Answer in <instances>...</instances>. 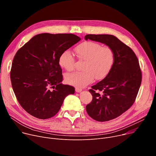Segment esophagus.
Masks as SVG:
<instances>
[{
    "label": "esophagus",
    "instance_id": "34e87169",
    "mask_svg": "<svg viewBox=\"0 0 156 156\" xmlns=\"http://www.w3.org/2000/svg\"><path fill=\"white\" fill-rule=\"evenodd\" d=\"M75 91H76V92H81V91H82V89L78 88H75Z\"/></svg>",
    "mask_w": 156,
    "mask_h": 156
}]
</instances>
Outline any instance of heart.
I'll list each match as a JSON object with an SVG mask.
<instances>
[{"label": "heart", "instance_id": "b5f03b06", "mask_svg": "<svg viewBox=\"0 0 156 156\" xmlns=\"http://www.w3.org/2000/svg\"><path fill=\"white\" fill-rule=\"evenodd\" d=\"M75 51L78 58L85 61L83 71L74 72L66 75L69 85L82 88L95 80H102L110 71L114 61V54L109 47H102L99 43L87 41L77 45ZM75 58L69 51H64L59 55L61 66L70 71L75 66Z\"/></svg>", "mask_w": 156, "mask_h": 156}]
</instances>
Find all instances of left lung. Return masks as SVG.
<instances>
[{
  "label": "left lung",
  "instance_id": "8db88e82",
  "mask_svg": "<svg viewBox=\"0 0 156 156\" xmlns=\"http://www.w3.org/2000/svg\"><path fill=\"white\" fill-rule=\"evenodd\" d=\"M85 39L104 44L114 54L108 75L89 90L93 99L86 106L92 119L108 121L119 116L133 105L142 83V71L132 49L116 37L89 34Z\"/></svg>",
  "mask_w": 156,
  "mask_h": 156
}]
</instances>
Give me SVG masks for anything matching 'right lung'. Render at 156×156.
<instances>
[{
  "instance_id": "add662e5",
  "label": "right lung",
  "mask_w": 156,
  "mask_h": 156,
  "mask_svg": "<svg viewBox=\"0 0 156 156\" xmlns=\"http://www.w3.org/2000/svg\"><path fill=\"white\" fill-rule=\"evenodd\" d=\"M80 38L70 34H41L16 52L10 73L13 91L21 107L41 119L53 117L75 88L61 83L60 54Z\"/></svg>"
}]
</instances>
